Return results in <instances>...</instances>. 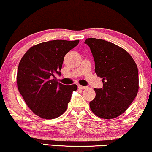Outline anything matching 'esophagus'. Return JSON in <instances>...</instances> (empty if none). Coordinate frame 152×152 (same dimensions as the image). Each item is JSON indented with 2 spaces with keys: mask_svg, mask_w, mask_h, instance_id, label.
I'll return each instance as SVG.
<instances>
[{
  "mask_svg": "<svg viewBox=\"0 0 152 152\" xmlns=\"http://www.w3.org/2000/svg\"><path fill=\"white\" fill-rule=\"evenodd\" d=\"M78 88L79 89H87V87H85V86H82V85H78Z\"/></svg>",
  "mask_w": 152,
  "mask_h": 152,
  "instance_id": "34e87169",
  "label": "esophagus"
}]
</instances>
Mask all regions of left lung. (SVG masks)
Wrapping results in <instances>:
<instances>
[{"label": "left lung", "mask_w": 152, "mask_h": 152, "mask_svg": "<svg viewBox=\"0 0 152 152\" xmlns=\"http://www.w3.org/2000/svg\"><path fill=\"white\" fill-rule=\"evenodd\" d=\"M85 43L92 53L96 74L103 83L102 88L94 89L91 110L100 118H116L127 110L138 94L137 65L127 51L112 42L89 38Z\"/></svg>", "instance_id": "8db88e82"}]
</instances>
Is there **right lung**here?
<instances>
[{"label": "right lung", "instance_id": "1", "mask_svg": "<svg viewBox=\"0 0 152 152\" xmlns=\"http://www.w3.org/2000/svg\"><path fill=\"white\" fill-rule=\"evenodd\" d=\"M78 42V40L41 42L29 48L21 58L17 86L25 103L36 116L54 119L67 110L72 94L78 87L58 83L54 74L61 75L64 57Z\"/></svg>", "mask_w": 152, "mask_h": 152}]
</instances>
